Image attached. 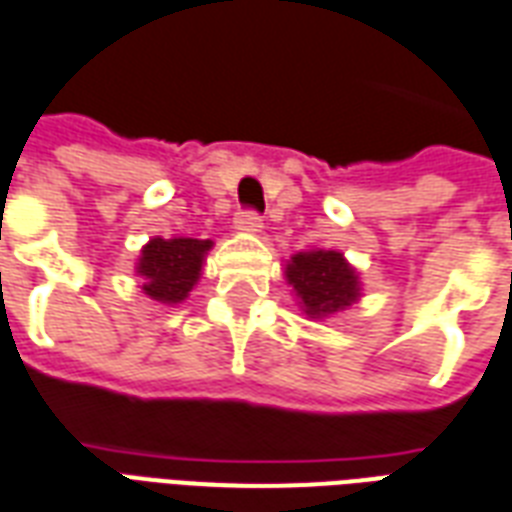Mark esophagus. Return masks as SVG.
I'll return each mask as SVG.
<instances>
[{
	"label": "esophagus",
	"mask_w": 512,
	"mask_h": 512,
	"mask_svg": "<svg viewBox=\"0 0 512 512\" xmlns=\"http://www.w3.org/2000/svg\"><path fill=\"white\" fill-rule=\"evenodd\" d=\"M236 230L238 233H260L263 230V219L255 211H241L236 217Z\"/></svg>",
	"instance_id": "34e87169"
}]
</instances>
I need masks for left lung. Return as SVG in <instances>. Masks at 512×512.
Returning a JSON list of instances; mask_svg holds the SVG:
<instances>
[{
    "mask_svg": "<svg viewBox=\"0 0 512 512\" xmlns=\"http://www.w3.org/2000/svg\"><path fill=\"white\" fill-rule=\"evenodd\" d=\"M285 279L309 320H328L347 312L363 295L358 268L336 249L298 252L285 263Z\"/></svg>",
    "mask_w": 512,
    "mask_h": 512,
    "instance_id": "8db88e82",
    "label": "left lung"
}]
</instances>
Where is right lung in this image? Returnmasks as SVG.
I'll list each match as a JSON object with an SVG mask.
<instances>
[{"instance_id":"obj_1","label":"right lung","mask_w":512,"mask_h":512,"mask_svg":"<svg viewBox=\"0 0 512 512\" xmlns=\"http://www.w3.org/2000/svg\"><path fill=\"white\" fill-rule=\"evenodd\" d=\"M211 246H214L211 238L206 241L184 236L149 238V244L140 249L138 263H135L140 293L165 306L187 301L192 287L200 282Z\"/></svg>"}]
</instances>
